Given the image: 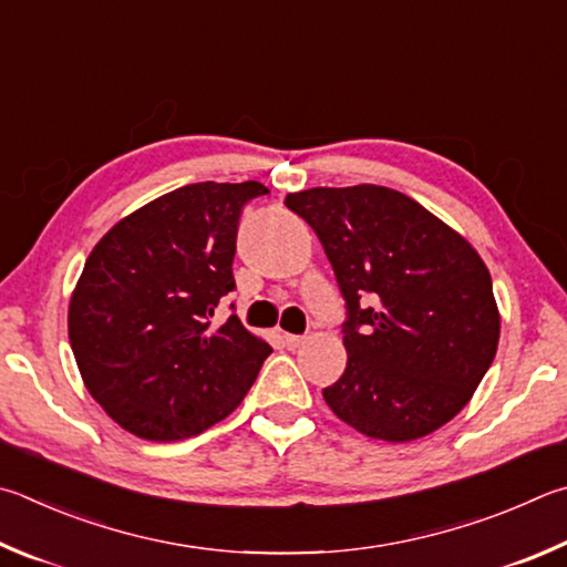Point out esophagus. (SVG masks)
I'll return each instance as SVG.
<instances>
[{
    "label": "esophagus",
    "mask_w": 567,
    "mask_h": 567,
    "mask_svg": "<svg viewBox=\"0 0 567 567\" xmlns=\"http://www.w3.org/2000/svg\"><path fill=\"white\" fill-rule=\"evenodd\" d=\"M302 342H305V337H300V334H285V344L290 349H297Z\"/></svg>",
    "instance_id": "1"
}]
</instances>
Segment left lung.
<instances>
[{
    "instance_id": "obj_1",
    "label": "left lung",
    "mask_w": 567,
    "mask_h": 567,
    "mask_svg": "<svg viewBox=\"0 0 567 567\" xmlns=\"http://www.w3.org/2000/svg\"><path fill=\"white\" fill-rule=\"evenodd\" d=\"M285 205L317 233L347 305V369L322 389L329 409L391 444L444 426L498 349L501 315L481 255L384 185L310 188Z\"/></svg>"
}]
</instances>
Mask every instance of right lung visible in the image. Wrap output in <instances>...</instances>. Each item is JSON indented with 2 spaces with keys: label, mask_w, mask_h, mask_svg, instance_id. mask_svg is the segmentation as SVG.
<instances>
[{
  "label": "right lung",
  "mask_w": 567,
  "mask_h": 567,
  "mask_svg": "<svg viewBox=\"0 0 567 567\" xmlns=\"http://www.w3.org/2000/svg\"><path fill=\"white\" fill-rule=\"evenodd\" d=\"M262 183H193L126 215L96 243L69 305V342L89 394L133 436L181 441L238 409L272 347L238 317L213 329L235 290L245 203Z\"/></svg>",
  "instance_id": "obj_1"
}]
</instances>
